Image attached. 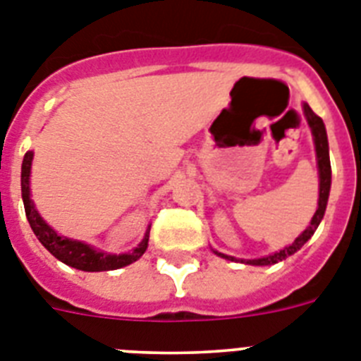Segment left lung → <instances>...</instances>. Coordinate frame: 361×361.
Masks as SVG:
<instances>
[{
  "mask_svg": "<svg viewBox=\"0 0 361 361\" xmlns=\"http://www.w3.org/2000/svg\"><path fill=\"white\" fill-rule=\"evenodd\" d=\"M302 110H304L305 121H307L309 128H311L312 142H314V152H317V166H318V208L312 215L311 222H309L307 228L300 233L298 237L295 238V242L289 245H286L283 250L275 251V253L267 255V257L260 258H235L229 257V255L219 253L216 250H213V253L219 255L220 258H226V260H231V262H240V264H250V266H273V264H279L282 260H286L288 257L295 255L296 251L309 240V238L314 235L317 228L320 226L322 219L325 215V208H327V200H329V191H331V161H329V142H327V132H325V124L320 117L311 110L307 103L302 104Z\"/></svg>",
  "mask_w": 361,
  "mask_h": 361,
  "instance_id": "1",
  "label": "left lung"
}]
</instances>
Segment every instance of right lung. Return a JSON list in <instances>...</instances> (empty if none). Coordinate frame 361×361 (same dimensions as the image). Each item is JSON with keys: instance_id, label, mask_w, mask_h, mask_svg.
Masks as SVG:
<instances>
[{"instance_id": "1", "label": "right lung", "mask_w": 361, "mask_h": 361, "mask_svg": "<svg viewBox=\"0 0 361 361\" xmlns=\"http://www.w3.org/2000/svg\"><path fill=\"white\" fill-rule=\"evenodd\" d=\"M32 159H34V152H27L23 157V164H21V197H23L25 213H27L28 224H30L32 231L37 237V240L63 264L70 267H75L79 271H88V273H97V271H114L119 267L130 266L135 260L145 255L148 250L149 240V228H146L145 237L139 242L137 247H133L128 253H106L101 251L94 245L86 244L82 240H73V238L63 237L52 226H49L39 215L36 209V204L32 200L30 193V170H32Z\"/></svg>"}]
</instances>
